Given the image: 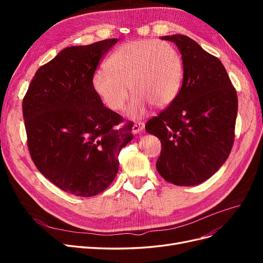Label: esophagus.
<instances>
[{
    "label": "esophagus",
    "mask_w": 263,
    "mask_h": 263,
    "mask_svg": "<svg viewBox=\"0 0 263 263\" xmlns=\"http://www.w3.org/2000/svg\"><path fill=\"white\" fill-rule=\"evenodd\" d=\"M145 129V124L144 123H135L133 125V133L134 134H139Z\"/></svg>",
    "instance_id": "esophagus-1"
}]
</instances>
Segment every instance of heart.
<instances>
[{
	"label": "heart",
	"instance_id": "b5f03b06",
	"mask_svg": "<svg viewBox=\"0 0 263 263\" xmlns=\"http://www.w3.org/2000/svg\"><path fill=\"white\" fill-rule=\"evenodd\" d=\"M106 69L95 71L94 91L112 110H121L128 99L129 89L135 94L127 116L138 119L149 104L164 107L176 99L183 79V61L173 45L141 39L119 46L109 55Z\"/></svg>",
	"mask_w": 263,
	"mask_h": 263
}]
</instances>
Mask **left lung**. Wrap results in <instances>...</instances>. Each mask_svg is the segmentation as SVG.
Instances as JSON below:
<instances>
[{"instance_id":"8db88e82","label":"left lung","mask_w":263,"mask_h":263,"mask_svg":"<svg viewBox=\"0 0 263 263\" xmlns=\"http://www.w3.org/2000/svg\"><path fill=\"white\" fill-rule=\"evenodd\" d=\"M177 45L183 61L181 90L171 104L146 124L161 141L159 174L180 186L210 179L233 148L238 99L220 60L185 35L162 36Z\"/></svg>"}]
</instances>
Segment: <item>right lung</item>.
Instances as JSON below:
<instances>
[{
	"label": "right lung",
	"instance_id": "add662e5",
	"mask_svg": "<svg viewBox=\"0 0 263 263\" xmlns=\"http://www.w3.org/2000/svg\"><path fill=\"white\" fill-rule=\"evenodd\" d=\"M118 42L71 46L37 70L23 101L31 159L65 192L89 197L116 177L133 125L103 104L92 85L101 58Z\"/></svg>",
	"mask_w": 263,
	"mask_h": 263
}]
</instances>
